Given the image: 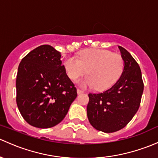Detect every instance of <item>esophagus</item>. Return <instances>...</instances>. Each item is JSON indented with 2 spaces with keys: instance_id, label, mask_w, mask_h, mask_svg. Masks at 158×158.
Here are the masks:
<instances>
[{
  "instance_id": "esophagus-1",
  "label": "esophagus",
  "mask_w": 158,
  "mask_h": 158,
  "mask_svg": "<svg viewBox=\"0 0 158 158\" xmlns=\"http://www.w3.org/2000/svg\"><path fill=\"white\" fill-rule=\"evenodd\" d=\"M77 93L79 94H82V93H84V92L82 90H81V89H77Z\"/></svg>"
}]
</instances>
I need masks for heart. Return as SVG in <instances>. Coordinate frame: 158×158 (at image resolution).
Listing matches in <instances>:
<instances>
[{
  "mask_svg": "<svg viewBox=\"0 0 158 158\" xmlns=\"http://www.w3.org/2000/svg\"><path fill=\"white\" fill-rule=\"evenodd\" d=\"M123 60L118 54L104 49L85 50L79 59L69 57L64 61V68L69 79L76 81L84 75L80 82L83 87H93L106 90L117 82L123 69Z\"/></svg>",
  "mask_w": 158,
  "mask_h": 158,
  "instance_id": "obj_1",
  "label": "heart"
}]
</instances>
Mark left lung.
Here are the masks:
<instances>
[{
	"mask_svg": "<svg viewBox=\"0 0 158 158\" xmlns=\"http://www.w3.org/2000/svg\"><path fill=\"white\" fill-rule=\"evenodd\" d=\"M124 61L122 75L115 84L101 93H89L87 116L91 125L101 132H114L130 122L139 108L144 83L139 64L119 46Z\"/></svg>",
	"mask_w": 158,
	"mask_h": 158,
	"instance_id": "8db88e82",
	"label": "left lung"
}]
</instances>
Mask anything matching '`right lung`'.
I'll use <instances>...</instances> for the list:
<instances>
[{
    "instance_id": "add662e5",
    "label": "right lung",
    "mask_w": 158,
    "mask_h": 158,
    "mask_svg": "<svg viewBox=\"0 0 158 158\" xmlns=\"http://www.w3.org/2000/svg\"><path fill=\"white\" fill-rule=\"evenodd\" d=\"M16 104L23 119L41 129L57 125L66 117L77 92L61 61V53L48 44L30 51L16 76Z\"/></svg>"
}]
</instances>
